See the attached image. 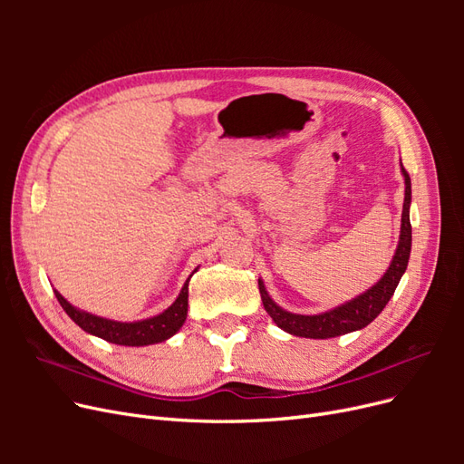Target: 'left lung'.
Here are the masks:
<instances>
[{
	"instance_id": "left-lung-1",
	"label": "left lung",
	"mask_w": 464,
	"mask_h": 464,
	"mask_svg": "<svg viewBox=\"0 0 464 464\" xmlns=\"http://www.w3.org/2000/svg\"><path fill=\"white\" fill-rule=\"evenodd\" d=\"M404 176V205H402V224H401V237L387 273L382 276L377 285H373L368 292L360 294L358 298L346 302L341 307H334L331 312L319 314V315H298L285 312L278 307L269 294H266L263 283L259 280V292L266 314L273 317L276 325L296 336H305V339H331V336H339L363 329L366 325L383 312V307L391 300L395 288L399 285L401 276L406 271L411 257V244H412V227H411V176L402 168Z\"/></svg>"
}]
</instances>
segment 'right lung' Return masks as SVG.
<instances>
[{"instance_id":"add662e5","label":"right lung","mask_w":464,"mask_h":464,"mask_svg":"<svg viewBox=\"0 0 464 464\" xmlns=\"http://www.w3.org/2000/svg\"><path fill=\"white\" fill-rule=\"evenodd\" d=\"M188 285L189 278L186 280V285L181 288L176 302L160 315L135 323H120L81 312L69 304L60 292H55V298L62 304L65 314L72 317L82 331L121 346H145L170 339V336L184 325V321L188 317Z\"/></svg>"}]
</instances>
